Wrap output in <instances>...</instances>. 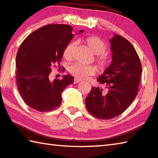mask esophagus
<instances>
[{"mask_svg": "<svg viewBox=\"0 0 158 158\" xmlns=\"http://www.w3.org/2000/svg\"><path fill=\"white\" fill-rule=\"evenodd\" d=\"M81 80L79 79H77V78H75L74 79V84H78V83L81 82Z\"/></svg>", "mask_w": 158, "mask_h": 158, "instance_id": "34e87169", "label": "esophagus"}]
</instances>
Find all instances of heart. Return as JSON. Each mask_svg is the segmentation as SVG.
I'll return each instance as SVG.
<instances>
[{
  "instance_id": "b5f03b06",
  "label": "heart",
  "mask_w": 158,
  "mask_h": 158,
  "mask_svg": "<svg viewBox=\"0 0 158 158\" xmlns=\"http://www.w3.org/2000/svg\"><path fill=\"white\" fill-rule=\"evenodd\" d=\"M82 42H84L89 47V49L93 53L97 55L96 62H97L98 68L100 70H105L110 66L111 63V58L106 53L107 47H106L105 42L98 37L91 36L84 39ZM74 47V42H69L66 45L63 53L65 59L68 60H71V58H73ZM95 70L96 69L94 66L85 65L78 63L73 64L69 66L68 69L69 73L72 75L79 79H84L87 78L89 76L93 75L95 74Z\"/></svg>"
}]
</instances>
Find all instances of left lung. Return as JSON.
Returning <instances> with one entry per match:
<instances>
[{"mask_svg": "<svg viewBox=\"0 0 158 158\" xmlns=\"http://www.w3.org/2000/svg\"><path fill=\"white\" fill-rule=\"evenodd\" d=\"M112 61L97 79L105 89L92 87L85 98L89 113L102 120L114 118L126 110L138 93L142 68L132 44L119 35L110 40Z\"/></svg>", "mask_w": 158, "mask_h": 158, "instance_id": "8db88e82", "label": "left lung"}]
</instances>
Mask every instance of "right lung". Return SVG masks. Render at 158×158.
<instances>
[{
  "label": "right lung",
  "mask_w": 158,
  "mask_h": 158,
  "mask_svg": "<svg viewBox=\"0 0 158 158\" xmlns=\"http://www.w3.org/2000/svg\"><path fill=\"white\" fill-rule=\"evenodd\" d=\"M73 37L71 26L48 24L33 31L20 45L16 57L17 88L23 100L35 110L46 112L59 106L61 93L74 82L70 75L53 81L49 78L54 64L60 68L63 50Z\"/></svg>",
  "instance_id": "obj_1"
}]
</instances>
